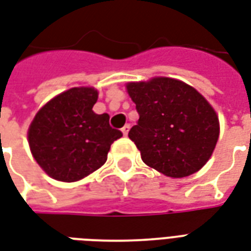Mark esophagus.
Returning a JSON list of instances; mask_svg holds the SVG:
<instances>
[{
  "instance_id": "34e87169",
  "label": "esophagus",
  "mask_w": 251,
  "mask_h": 251,
  "mask_svg": "<svg viewBox=\"0 0 251 251\" xmlns=\"http://www.w3.org/2000/svg\"><path fill=\"white\" fill-rule=\"evenodd\" d=\"M129 129H130V125H125L124 127H122V133H124V135H127V133H129Z\"/></svg>"
}]
</instances>
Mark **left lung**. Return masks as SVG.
Returning a JSON list of instances; mask_svg holds the SVG:
<instances>
[{
	"mask_svg": "<svg viewBox=\"0 0 251 251\" xmlns=\"http://www.w3.org/2000/svg\"><path fill=\"white\" fill-rule=\"evenodd\" d=\"M139 114L129 138L145 163L170 177L198 172L219 139V117L195 88L180 80L154 77L127 83Z\"/></svg>",
	"mask_w": 251,
	"mask_h": 251,
	"instance_id": "left-lung-1",
	"label": "left lung"
}]
</instances>
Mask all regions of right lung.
Here are the masks:
<instances>
[{
    "label": "right lung",
    "mask_w": 251,
    "mask_h": 251,
    "mask_svg": "<svg viewBox=\"0 0 251 251\" xmlns=\"http://www.w3.org/2000/svg\"><path fill=\"white\" fill-rule=\"evenodd\" d=\"M97 97L95 88H71L50 100L32 120L30 150L55 180L76 181L99 170L110 145L122 137L109 125V114L92 110Z\"/></svg>",
    "instance_id": "1"
}]
</instances>
